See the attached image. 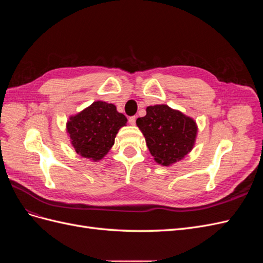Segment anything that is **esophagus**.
<instances>
[{"label": "esophagus", "instance_id": "1", "mask_svg": "<svg viewBox=\"0 0 263 263\" xmlns=\"http://www.w3.org/2000/svg\"><path fill=\"white\" fill-rule=\"evenodd\" d=\"M128 122H129V124L130 125H135V124H136V117H135V116H132V117H129L128 118Z\"/></svg>", "mask_w": 263, "mask_h": 263}]
</instances>
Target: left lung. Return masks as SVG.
<instances>
[{
    "label": "left lung",
    "mask_w": 263,
    "mask_h": 263,
    "mask_svg": "<svg viewBox=\"0 0 263 263\" xmlns=\"http://www.w3.org/2000/svg\"><path fill=\"white\" fill-rule=\"evenodd\" d=\"M146 112L136 124L157 163L172 165L192 151L198 130L192 117L165 104L148 106Z\"/></svg>",
    "instance_id": "obj_1"
}]
</instances>
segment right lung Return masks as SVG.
<instances>
[{"mask_svg":"<svg viewBox=\"0 0 263 263\" xmlns=\"http://www.w3.org/2000/svg\"><path fill=\"white\" fill-rule=\"evenodd\" d=\"M127 118L112 103L95 101L81 112L70 116L66 124L70 144L78 155L91 161L104 158L115 142Z\"/></svg>","mask_w":263,"mask_h":263,"instance_id":"right-lung-1","label":"right lung"}]
</instances>
